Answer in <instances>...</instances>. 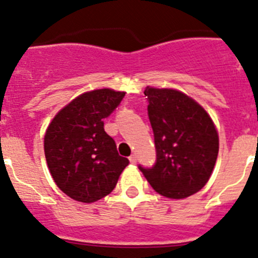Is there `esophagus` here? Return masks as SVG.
<instances>
[{
    "instance_id": "obj_1",
    "label": "esophagus",
    "mask_w": 258,
    "mask_h": 258,
    "mask_svg": "<svg viewBox=\"0 0 258 258\" xmlns=\"http://www.w3.org/2000/svg\"><path fill=\"white\" fill-rule=\"evenodd\" d=\"M129 161H131V164H137V157H136V155H132V156L129 157Z\"/></svg>"
}]
</instances>
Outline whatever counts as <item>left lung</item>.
<instances>
[{
	"instance_id": "1",
	"label": "left lung",
	"mask_w": 258,
	"mask_h": 258,
	"mask_svg": "<svg viewBox=\"0 0 258 258\" xmlns=\"http://www.w3.org/2000/svg\"><path fill=\"white\" fill-rule=\"evenodd\" d=\"M154 131L156 163L141 172L155 191L168 199L197 194L211 178L220 140L202 104L172 88L145 89Z\"/></svg>"
}]
</instances>
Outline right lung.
<instances>
[{"label":"right lung","mask_w":258,"mask_h":258,"mask_svg":"<svg viewBox=\"0 0 258 258\" xmlns=\"http://www.w3.org/2000/svg\"><path fill=\"white\" fill-rule=\"evenodd\" d=\"M124 92L95 89L80 94L54 116L44 150L55 184L71 199L94 203L115 188L129 164L104 132L103 118L120 104Z\"/></svg>","instance_id":"obj_1"}]
</instances>
